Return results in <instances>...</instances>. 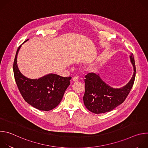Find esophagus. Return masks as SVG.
<instances>
[{
    "label": "esophagus",
    "mask_w": 148,
    "mask_h": 148,
    "mask_svg": "<svg viewBox=\"0 0 148 148\" xmlns=\"http://www.w3.org/2000/svg\"><path fill=\"white\" fill-rule=\"evenodd\" d=\"M73 81H74V82H76V81H78V77H74L73 78Z\"/></svg>",
    "instance_id": "obj_1"
}]
</instances>
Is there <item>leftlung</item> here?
<instances>
[{
  "instance_id": "8db88e82",
  "label": "left lung",
  "mask_w": 148,
  "mask_h": 148,
  "mask_svg": "<svg viewBox=\"0 0 148 148\" xmlns=\"http://www.w3.org/2000/svg\"><path fill=\"white\" fill-rule=\"evenodd\" d=\"M130 60L134 67V74L130 81L121 88L110 87L101 78L99 74L91 73L86 75L83 101L90 111L94 114L108 112L124 102L132 88L135 78L136 67L132 53Z\"/></svg>"
}]
</instances>
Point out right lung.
<instances>
[{
	"instance_id": "obj_1",
	"label": "right lung",
	"mask_w": 148,
	"mask_h": 148,
	"mask_svg": "<svg viewBox=\"0 0 148 148\" xmlns=\"http://www.w3.org/2000/svg\"><path fill=\"white\" fill-rule=\"evenodd\" d=\"M22 45L16 51L13 63L14 76L18 89L25 101L34 108L41 111L51 110L60 103L70 86L71 77H62L51 73L38 79L24 76L17 64V54Z\"/></svg>"
}]
</instances>
